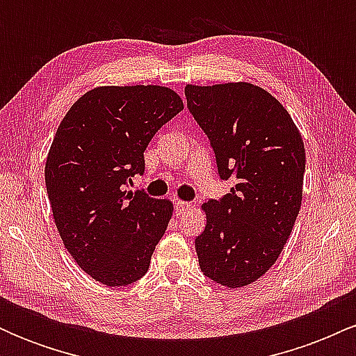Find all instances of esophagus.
I'll return each mask as SVG.
<instances>
[{
	"mask_svg": "<svg viewBox=\"0 0 356 356\" xmlns=\"http://www.w3.org/2000/svg\"><path fill=\"white\" fill-rule=\"evenodd\" d=\"M189 207H191V204H189V202H184V201H175V204H174L175 216H181V214H184V212H186L187 209H189Z\"/></svg>",
	"mask_w": 356,
	"mask_h": 356,
	"instance_id": "1",
	"label": "esophagus"
}]
</instances>
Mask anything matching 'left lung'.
Returning <instances> with one entry per match:
<instances>
[{
	"mask_svg": "<svg viewBox=\"0 0 356 356\" xmlns=\"http://www.w3.org/2000/svg\"><path fill=\"white\" fill-rule=\"evenodd\" d=\"M187 108L209 138L229 194L206 202L195 238L204 276L227 288L251 284L276 263L301 207L305 145L291 115L251 83L186 87Z\"/></svg>",
	"mask_w": 356,
	"mask_h": 356,
	"instance_id": "1",
	"label": "left lung"
}]
</instances>
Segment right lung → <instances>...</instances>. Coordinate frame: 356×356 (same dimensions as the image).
Wrapping results in <instances>:
<instances>
[{"label":"right lung","mask_w":356,"mask_h":356,"mask_svg":"<svg viewBox=\"0 0 356 356\" xmlns=\"http://www.w3.org/2000/svg\"><path fill=\"white\" fill-rule=\"evenodd\" d=\"M182 108L181 97L159 85L99 87L56 130L44 165L53 218L75 263L102 284L140 280L172 218V202L127 187L145 172L155 132Z\"/></svg>","instance_id":"obj_1"}]
</instances>
